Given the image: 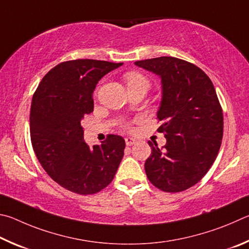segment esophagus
Masks as SVG:
<instances>
[{"mask_svg": "<svg viewBox=\"0 0 249 249\" xmlns=\"http://www.w3.org/2000/svg\"><path fill=\"white\" fill-rule=\"evenodd\" d=\"M124 141H125V144H127V146H131L137 142L136 139H133V138H125Z\"/></svg>", "mask_w": 249, "mask_h": 249, "instance_id": "esophagus-1", "label": "esophagus"}]
</instances>
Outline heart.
Instances as JSON below:
<instances>
[{
    "instance_id": "heart-1",
    "label": "heart",
    "mask_w": 249,
    "mask_h": 249,
    "mask_svg": "<svg viewBox=\"0 0 249 249\" xmlns=\"http://www.w3.org/2000/svg\"><path fill=\"white\" fill-rule=\"evenodd\" d=\"M124 81L127 83L128 89H137V87H145V89H149L150 86V82L147 80V77L139 72H128L127 74H124ZM121 127L124 130L131 129L128 122H124Z\"/></svg>"
}]
</instances>
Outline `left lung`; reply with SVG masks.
Here are the masks:
<instances>
[{
  "label": "left lung",
  "mask_w": 249,
  "mask_h": 249,
  "mask_svg": "<svg viewBox=\"0 0 249 249\" xmlns=\"http://www.w3.org/2000/svg\"><path fill=\"white\" fill-rule=\"evenodd\" d=\"M138 67L162 78L163 97L158 129L166 144L152 152L145 173L156 188L180 193L195 186L211 168L223 138V111L212 82L201 69L188 61L160 56L137 61Z\"/></svg>",
  "instance_id": "left-lung-1"
}]
</instances>
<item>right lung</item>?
<instances>
[{
  "label": "right lung",
  "mask_w": 249,
  "mask_h": 249,
  "mask_svg": "<svg viewBox=\"0 0 249 249\" xmlns=\"http://www.w3.org/2000/svg\"><path fill=\"white\" fill-rule=\"evenodd\" d=\"M122 63L77 59L48 72L34 93L30 140L39 163L56 184L77 195H94L110 184L124 158V138L108 134L89 146L81 122L94 110L93 93L105 74Z\"/></svg>",
  "instance_id": "1"
}]
</instances>
